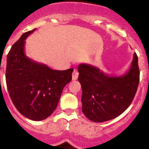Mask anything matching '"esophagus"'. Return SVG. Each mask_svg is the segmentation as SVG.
<instances>
[{"instance_id":"34e87169","label":"esophagus","mask_w":149,"mask_h":149,"mask_svg":"<svg viewBox=\"0 0 149 149\" xmlns=\"http://www.w3.org/2000/svg\"><path fill=\"white\" fill-rule=\"evenodd\" d=\"M77 77H78V72L76 70H74V72H72V80L75 81L77 79Z\"/></svg>"}]
</instances>
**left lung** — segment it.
I'll return each instance as SVG.
<instances>
[{
	"label": "left lung",
	"instance_id": "8db88e82",
	"mask_svg": "<svg viewBox=\"0 0 149 149\" xmlns=\"http://www.w3.org/2000/svg\"><path fill=\"white\" fill-rule=\"evenodd\" d=\"M82 111L89 120L103 122L119 116L130 106L139 82L138 57L134 54L130 68L122 75L105 74L98 67L80 64Z\"/></svg>",
	"mask_w": 149,
	"mask_h": 149
}]
</instances>
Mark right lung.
<instances>
[{
  "label": "right lung",
  "instance_id": "1",
  "mask_svg": "<svg viewBox=\"0 0 149 149\" xmlns=\"http://www.w3.org/2000/svg\"><path fill=\"white\" fill-rule=\"evenodd\" d=\"M35 30L24 33L10 49L6 82L18 112L30 120L42 121L56 110L63 88L72 81L73 68L53 70L26 56L25 39Z\"/></svg>",
  "mask_w": 149,
  "mask_h": 149
}]
</instances>
